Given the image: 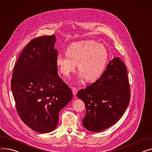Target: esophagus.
Here are the masks:
<instances>
[{
    "label": "esophagus",
    "mask_w": 152,
    "mask_h": 152,
    "mask_svg": "<svg viewBox=\"0 0 152 152\" xmlns=\"http://www.w3.org/2000/svg\"><path fill=\"white\" fill-rule=\"evenodd\" d=\"M72 90H73V94H74V95H76V94H77V89L76 88L73 87V88H72Z\"/></svg>",
    "instance_id": "esophagus-1"
}]
</instances>
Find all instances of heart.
Segmentation results:
<instances>
[{
	"mask_svg": "<svg viewBox=\"0 0 152 152\" xmlns=\"http://www.w3.org/2000/svg\"><path fill=\"white\" fill-rule=\"evenodd\" d=\"M66 54H58L56 59L59 72L69 76L75 71L76 64L80 71L79 77L94 81L102 74L108 61L105 47L93 40H84L69 45Z\"/></svg>",
	"mask_w": 152,
	"mask_h": 152,
	"instance_id": "1",
	"label": "heart"
}]
</instances>
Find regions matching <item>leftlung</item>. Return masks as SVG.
Masks as SVG:
<instances>
[{
  "mask_svg": "<svg viewBox=\"0 0 152 152\" xmlns=\"http://www.w3.org/2000/svg\"><path fill=\"white\" fill-rule=\"evenodd\" d=\"M77 96L86 105L82 123L86 129L98 132L111 127L122 117L130 99L126 65L120 58H114L101 77L80 90Z\"/></svg>",
  "mask_w": 152,
  "mask_h": 152,
  "instance_id": "obj_1",
  "label": "left lung"
}]
</instances>
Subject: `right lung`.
I'll use <instances>...</instances> for the list:
<instances>
[{
    "label": "right lung",
    "mask_w": 152,
    "mask_h": 152,
    "mask_svg": "<svg viewBox=\"0 0 152 152\" xmlns=\"http://www.w3.org/2000/svg\"><path fill=\"white\" fill-rule=\"evenodd\" d=\"M55 42L54 35L31 40L19 55L11 81L20 119L41 133L56 129L59 112L73 98L71 88L58 76Z\"/></svg>",
    "instance_id": "1"
}]
</instances>
